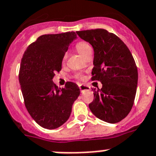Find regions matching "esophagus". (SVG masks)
I'll return each mask as SVG.
<instances>
[{"instance_id": "esophagus-1", "label": "esophagus", "mask_w": 156, "mask_h": 156, "mask_svg": "<svg viewBox=\"0 0 156 156\" xmlns=\"http://www.w3.org/2000/svg\"><path fill=\"white\" fill-rule=\"evenodd\" d=\"M79 89H80V91L81 92H83V91H85V90H89V86H84V85H80Z\"/></svg>"}]
</instances>
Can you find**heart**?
Listing matches in <instances>:
<instances>
[{"mask_svg": "<svg viewBox=\"0 0 156 156\" xmlns=\"http://www.w3.org/2000/svg\"><path fill=\"white\" fill-rule=\"evenodd\" d=\"M75 48H76L77 52L82 55V57H84L86 54L89 52L92 51L91 46L89 45L87 42L86 41H78V43L75 45ZM67 58V55H65L63 58V60L64 61L65 59Z\"/></svg>", "mask_w": 156, "mask_h": 156, "instance_id": "obj_1", "label": "heart"}]
</instances>
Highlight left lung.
I'll list each match as a JSON object with an SVG mask.
<instances>
[{
  "mask_svg": "<svg viewBox=\"0 0 156 156\" xmlns=\"http://www.w3.org/2000/svg\"><path fill=\"white\" fill-rule=\"evenodd\" d=\"M94 50L92 81L102 88L93 89L94 99L89 104L96 117L117 123L128 115L136 96L138 73L135 60L125 43L104 29L77 31Z\"/></svg>",
  "mask_w": 156,
  "mask_h": 156,
  "instance_id": "1",
  "label": "left lung"
}]
</instances>
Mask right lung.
Here are the masks:
<instances>
[{"label": "right lung", "instance_id": "add662e5", "mask_svg": "<svg viewBox=\"0 0 156 156\" xmlns=\"http://www.w3.org/2000/svg\"><path fill=\"white\" fill-rule=\"evenodd\" d=\"M75 32L41 35L26 49L21 59L19 81L24 104L41 127L53 129L67 121L74 101L80 95L76 84L67 82L58 88L52 82L62 69V61Z\"/></svg>", "mask_w": 156, "mask_h": 156}]
</instances>
